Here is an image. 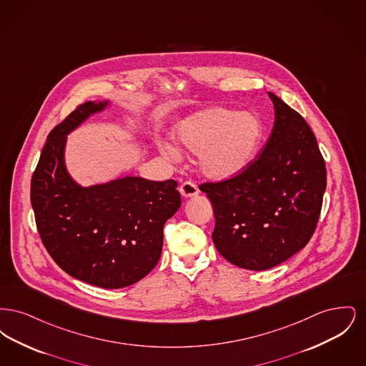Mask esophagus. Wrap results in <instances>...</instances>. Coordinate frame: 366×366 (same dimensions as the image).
<instances>
[{
    "instance_id": "1",
    "label": "esophagus",
    "mask_w": 366,
    "mask_h": 366,
    "mask_svg": "<svg viewBox=\"0 0 366 366\" xmlns=\"http://www.w3.org/2000/svg\"><path fill=\"white\" fill-rule=\"evenodd\" d=\"M179 192H181V194H182L184 197H193V196L199 194L197 187H196L193 182H191V181L182 182L181 187H179Z\"/></svg>"
}]
</instances>
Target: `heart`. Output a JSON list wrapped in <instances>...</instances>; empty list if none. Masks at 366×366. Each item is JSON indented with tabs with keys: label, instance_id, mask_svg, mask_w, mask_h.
Instances as JSON below:
<instances>
[{
	"label": "heart",
	"instance_id": "b5f03b06",
	"mask_svg": "<svg viewBox=\"0 0 366 366\" xmlns=\"http://www.w3.org/2000/svg\"><path fill=\"white\" fill-rule=\"evenodd\" d=\"M179 147L199 154L200 172L209 179L224 181L242 174L261 148L263 126L251 112L214 107L185 118L175 127ZM163 154L177 159L173 144L162 147Z\"/></svg>",
	"mask_w": 366,
	"mask_h": 366
}]
</instances>
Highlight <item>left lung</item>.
<instances>
[{"mask_svg": "<svg viewBox=\"0 0 366 366\" xmlns=\"http://www.w3.org/2000/svg\"><path fill=\"white\" fill-rule=\"evenodd\" d=\"M269 97L276 121L261 155L242 174L199 187L214 207L215 248L248 270L274 267L309 243L327 188L313 130L276 94Z\"/></svg>", "mask_w": 366, "mask_h": 366, "instance_id": "left-lung-1", "label": "left lung"}]
</instances>
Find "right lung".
<instances>
[{
  "label": "right lung",
  "instance_id": "obj_1",
  "mask_svg": "<svg viewBox=\"0 0 366 366\" xmlns=\"http://www.w3.org/2000/svg\"><path fill=\"white\" fill-rule=\"evenodd\" d=\"M87 102L49 133L31 178L35 224L46 251L66 273L87 284L118 290L157 266L163 227L181 206L174 179L124 177L82 188L64 163L67 134L103 111Z\"/></svg>",
  "mask_w": 366,
  "mask_h": 366
}]
</instances>
